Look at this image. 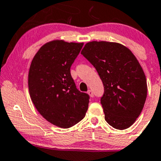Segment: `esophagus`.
Here are the masks:
<instances>
[{
    "mask_svg": "<svg viewBox=\"0 0 161 161\" xmlns=\"http://www.w3.org/2000/svg\"><path fill=\"white\" fill-rule=\"evenodd\" d=\"M87 94H88L89 95H90L92 97H94V93H93V92H92V90H88V91H87Z\"/></svg>",
    "mask_w": 161,
    "mask_h": 161,
    "instance_id": "1",
    "label": "esophagus"
}]
</instances>
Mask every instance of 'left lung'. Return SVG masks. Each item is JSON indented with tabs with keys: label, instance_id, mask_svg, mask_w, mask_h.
<instances>
[{
	"label": "left lung",
	"instance_id": "left-lung-1",
	"mask_svg": "<svg viewBox=\"0 0 161 161\" xmlns=\"http://www.w3.org/2000/svg\"><path fill=\"white\" fill-rule=\"evenodd\" d=\"M81 54L95 67L103 83L101 98L106 122L125 130L141 113L147 95L145 74L134 54L118 42L92 41Z\"/></svg>",
	"mask_w": 161,
	"mask_h": 161
}]
</instances>
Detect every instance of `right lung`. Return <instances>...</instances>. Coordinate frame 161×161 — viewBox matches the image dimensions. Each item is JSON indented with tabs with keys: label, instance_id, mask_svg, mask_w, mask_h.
<instances>
[{
	"label": "right lung",
	"instance_id": "obj_1",
	"mask_svg": "<svg viewBox=\"0 0 161 161\" xmlns=\"http://www.w3.org/2000/svg\"><path fill=\"white\" fill-rule=\"evenodd\" d=\"M83 42L53 40L44 44L31 60L29 91L35 107L45 119L63 129L76 125L88 108L89 95L76 87L70 67Z\"/></svg>",
	"mask_w": 161,
	"mask_h": 161
}]
</instances>
